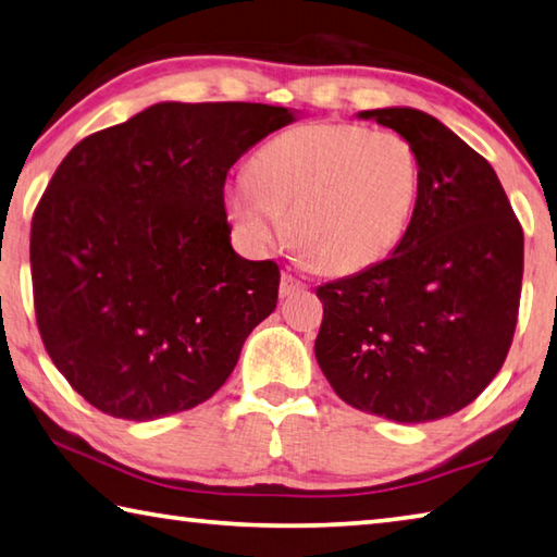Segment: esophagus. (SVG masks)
<instances>
[{"mask_svg": "<svg viewBox=\"0 0 557 557\" xmlns=\"http://www.w3.org/2000/svg\"><path fill=\"white\" fill-rule=\"evenodd\" d=\"M305 282L301 280H297L295 275H289V272H285V275H282V282H280V297L282 299H287V297H295V295H299V292H305Z\"/></svg>", "mask_w": 557, "mask_h": 557, "instance_id": "obj_1", "label": "esophagus"}]
</instances>
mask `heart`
Segmentation results:
<instances>
[{
  "label": "heart",
  "mask_w": 557,
  "mask_h": 557,
  "mask_svg": "<svg viewBox=\"0 0 557 557\" xmlns=\"http://www.w3.org/2000/svg\"><path fill=\"white\" fill-rule=\"evenodd\" d=\"M419 156L397 131L317 121L268 140L224 199L250 246L289 236L307 265L336 275L377 265L407 236Z\"/></svg>",
  "instance_id": "obj_1"
}]
</instances>
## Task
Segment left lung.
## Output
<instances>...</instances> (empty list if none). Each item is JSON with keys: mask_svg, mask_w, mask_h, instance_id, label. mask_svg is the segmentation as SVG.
<instances>
[{"mask_svg": "<svg viewBox=\"0 0 557 557\" xmlns=\"http://www.w3.org/2000/svg\"><path fill=\"white\" fill-rule=\"evenodd\" d=\"M397 131L421 180L401 244L377 265L317 289L313 352L343 401L399 423L436 421L497 375L517 329L523 231L494 168L436 116L358 111Z\"/></svg>", "mask_w": 557, "mask_h": 557, "instance_id": "left-lung-1", "label": "left lung"}]
</instances>
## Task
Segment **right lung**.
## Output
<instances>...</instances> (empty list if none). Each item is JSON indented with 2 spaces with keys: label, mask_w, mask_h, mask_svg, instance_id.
Masks as SVG:
<instances>
[{
  "label": "right lung",
  "mask_w": 557,
  "mask_h": 557,
  "mask_svg": "<svg viewBox=\"0 0 557 557\" xmlns=\"http://www.w3.org/2000/svg\"><path fill=\"white\" fill-rule=\"evenodd\" d=\"M287 107L160 102L70 150L32 221L50 360L92 407L156 421L207 401L277 307L280 268L231 246L224 182Z\"/></svg>",
  "instance_id": "obj_1"
}]
</instances>
